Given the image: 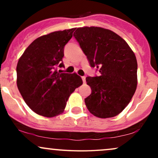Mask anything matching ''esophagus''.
I'll return each instance as SVG.
<instances>
[{
    "label": "esophagus",
    "instance_id": "esophagus-1",
    "mask_svg": "<svg viewBox=\"0 0 158 158\" xmlns=\"http://www.w3.org/2000/svg\"><path fill=\"white\" fill-rule=\"evenodd\" d=\"M81 79H82V81H83V83H85V77H81Z\"/></svg>",
    "mask_w": 158,
    "mask_h": 158
}]
</instances>
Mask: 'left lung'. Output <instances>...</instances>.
<instances>
[{
  "label": "left lung",
  "mask_w": 158,
  "mask_h": 158,
  "mask_svg": "<svg viewBox=\"0 0 158 158\" xmlns=\"http://www.w3.org/2000/svg\"><path fill=\"white\" fill-rule=\"evenodd\" d=\"M73 36L100 76L87 77L91 94L85 99L87 108L99 118L118 115L135 93L137 62L124 39L108 29L98 27L77 28Z\"/></svg>",
  "instance_id": "obj_1"
}]
</instances>
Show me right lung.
Wrapping results in <instances>:
<instances>
[{
	"label": "right lung",
	"instance_id": "obj_1",
	"mask_svg": "<svg viewBox=\"0 0 158 158\" xmlns=\"http://www.w3.org/2000/svg\"><path fill=\"white\" fill-rule=\"evenodd\" d=\"M76 28L56 31L29 45L17 64V86L27 105L39 115L52 117L64 111L68 98L82 85L77 73H61L65 44Z\"/></svg>",
	"mask_w": 158,
	"mask_h": 158
}]
</instances>
